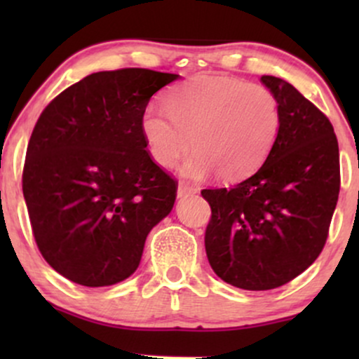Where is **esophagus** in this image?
<instances>
[{
	"label": "esophagus",
	"mask_w": 359,
	"mask_h": 359,
	"mask_svg": "<svg viewBox=\"0 0 359 359\" xmlns=\"http://www.w3.org/2000/svg\"><path fill=\"white\" fill-rule=\"evenodd\" d=\"M197 189L192 187V185L185 184V182H180L179 187H177V196L179 197H187V196H192V194H196Z\"/></svg>",
	"instance_id": "obj_1"
}]
</instances>
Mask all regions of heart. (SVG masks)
I'll use <instances>...</instances> for the list:
<instances>
[{
  "label": "heart",
  "instance_id": "obj_1",
  "mask_svg": "<svg viewBox=\"0 0 359 359\" xmlns=\"http://www.w3.org/2000/svg\"><path fill=\"white\" fill-rule=\"evenodd\" d=\"M282 111L265 86L224 76H196L168 94L167 109L148 106L142 119L151 158L172 168L189 151L184 174L192 179L217 172L241 180L263 165L277 142Z\"/></svg>",
  "mask_w": 359,
  "mask_h": 359
}]
</instances>
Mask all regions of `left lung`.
Masks as SVG:
<instances>
[{"instance_id":"1","label":"left lung","mask_w":359,"mask_h":359,"mask_svg":"<svg viewBox=\"0 0 359 359\" xmlns=\"http://www.w3.org/2000/svg\"><path fill=\"white\" fill-rule=\"evenodd\" d=\"M282 125L257 174L203 189L211 205L205 253L214 273L245 290L285 285L323 251L339 197V147L331 121L287 81L262 76Z\"/></svg>"}]
</instances>
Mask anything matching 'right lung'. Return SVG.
<instances>
[{
    "label": "right lung",
    "instance_id": "right-lung-1",
    "mask_svg": "<svg viewBox=\"0 0 359 359\" xmlns=\"http://www.w3.org/2000/svg\"><path fill=\"white\" fill-rule=\"evenodd\" d=\"M177 77L137 67L90 74L40 114L22 187L36 246L62 277L86 287L128 278L174 208L177 180L147 150L142 119Z\"/></svg>",
    "mask_w": 359,
    "mask_h": 359
}]
</instances>
